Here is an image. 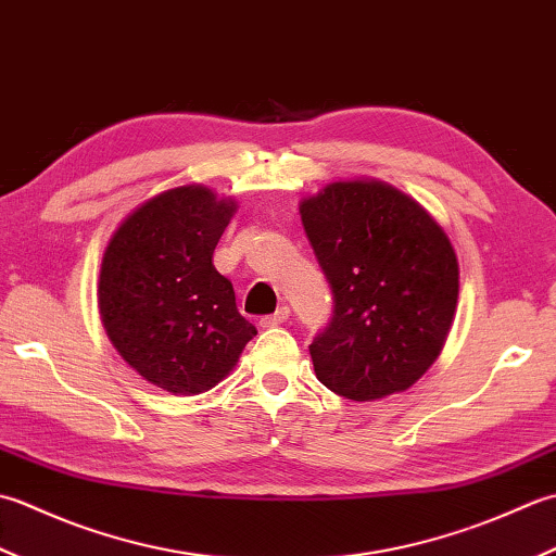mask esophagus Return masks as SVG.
<instances>
[{
  "mask_svg": "<svg viewBox=\"0 0 556 556\" xmlns=\"http://www.w3.org/2000/svg\"><path fill=\"white\" fill-rule=\"evenodd\" d=\"M288 316H290V307H280V309H276L274 314H268V316H264L262 324L264 328H270V326H280V324H286L288 321Z\"/></svg>",
  "mask_w": 556,
  "mask_h": 556,
  "instance_id": "34e87169",
  "label": "esophagus"
}]
</instances>
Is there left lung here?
I'll return each instance as SVG.
<instances>
[{"instance_id": "1", "label": "left lung", "mask_w": 556, "mask_h": 556, "mask_svg": "<svg viewBox=\"0 0 556 556\" xmlns=\"http://www.w3.org/2000/svg\"><path fill=\"white\" fill-rule=\"evenodd\" d=\"M333 314L314 336L316 379L348 401L410 389L446 343L458 262L420 203L381 182H333L300 203Z\"/></svg>"}]
</instances>
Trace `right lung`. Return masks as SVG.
I'll list each match as a JSON object with an SVG mask.
<instances>
[{
  "instance_id": "1",
  "label": "right lung",
  "mask_w": 556,
  "mask_h": 556,
  "mask_svg": "<svg viewBox=\"0 0 556 556\" xmlns=\"http://www.w3.org/2000/svg\"><path fill=\"white\" fill-rule=\"evenodd\" d=\"M235 203L177 187L136 208L112 235L98 304L117 353L157 389L197 395L240 359L256 326L237 312L213 249Z\"/></svg>"
}]
</instances>
